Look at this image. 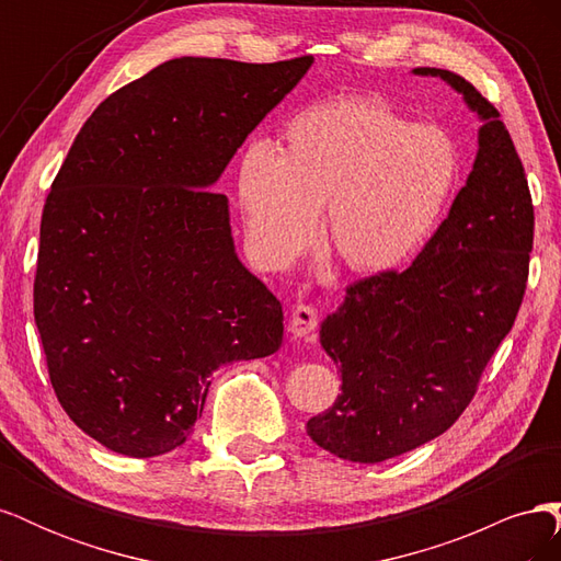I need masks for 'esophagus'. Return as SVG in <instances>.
I'll return each mask as SVG.
<instances>
[{
  "label": "esophagus",
  "mask_w": 561,
  "mask_h": 561,
  "mask_svg": "<svg viewBox=\"0 0 561 561\" xmlns=\"http://www.w3.org/2000/svg\"><path fill=\"white\" fill-rule=\"evenodd\" d=\"M318 328V309L313 304H297L290 316V332L295 336H307Z\"/></svg>",
  "instance_id": "1"
}]
</instances>
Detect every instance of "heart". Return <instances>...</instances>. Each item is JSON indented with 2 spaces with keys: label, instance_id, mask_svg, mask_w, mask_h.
<instances>
[{
  "label": "heart",
  "instance_id": "b5f03b06",
  "mask_svg": "<svg viewBox=\"0 0 561 561\" xmlns=\"http://www.w3.org/2000/svg\"><path fill=\"white\" fill-rule=\"evenodd\" d=\"M461 147L381 98H334L287 116L271 149L243 151L236 196L268 266L322 248L351 274H388L431 241L461 180Z\"/></svg>",
  "mask_w": 561,
  "mask_h": 561
}]
</instances>
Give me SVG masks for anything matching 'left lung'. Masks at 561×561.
Masks as SVG:
<instances>
[{"label":"left lung","mask_w":561,"mask_h":561,"mask_svg":"<svg viewBox=\"0 0 561 561\" xmlns=\"http://www.w3.org/2000/svg\"><path fill=\"white\" fill-rule=\"evenodd\" d=\"M443 77L482 116L466 186L404 271L367 276L320 328L342 367V396L307 423L313 443L355 463H379L451 428L513 330L529 280L534 203L499 110L461 75Z\"/></svg>","instance_id":"left-lung-1"}]
</instances>
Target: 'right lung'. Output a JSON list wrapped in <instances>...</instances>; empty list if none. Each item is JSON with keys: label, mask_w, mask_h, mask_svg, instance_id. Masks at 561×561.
Segmentation results:
<instances>
[{"label": "right lung", "mask_w": 561, "mask_h": 561, "mask_svg": "<svg viewBox=\"0 0 561 561\" xmlns=\"http://www.w3.org/2000/svg\"><path fill=\"white\" fill-rule=\"evenodd\" d=\"M313 58H175L81 126L44 203L35 322L77 426L149 458L190 437L217 367L283 342L280 301L233 252L208 186Z\"/></svg>", "instance_id": "right-lung-1"}]
</instances>
